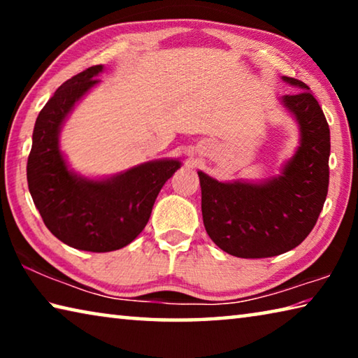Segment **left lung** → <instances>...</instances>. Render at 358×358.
I'll return each mask as SVG.
<instances>
[{
    "instance_id": "8db88e82",
    "label": "left lung",
    "mask_w": 358,
    "mask_h": 358,
    "mask_svg": "<svg viewBox=\"0 0 358 358\" xmlns=\"http://www.w3.org/2000/svg\"><path fill=\"white\" fill-rule=\"evenodd\" d=\"M299 92L281 98L300 129V145L280 177L217 181L199 171L203 226L227 254L243 259L273 257L305 240L322 211L329 191L330 129L306 83L282 77Z\"/></svg>"
}]
</instances>
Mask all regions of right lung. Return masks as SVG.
Masks as SVG:
<instances>
[{"instance_id": "right-lung-1", "label": "right lung", "mask_w": 358, "mask_h": 358, "mask_svg": "<svg viewBox=\"0 0 358 358\" xmlns=\"http://www.w3.org/2000/svg\"><path fill=\"white\" fill-rule=\"evenodd\" d=\"M104 66H92L59 87L39 112L28 156L29 194L47 229L71 248L108 252L129 245L142 232L178 159L143 162L108 178L72 172L59 150L64 120L94 85Z\"/></svg>"}]
</instances>
